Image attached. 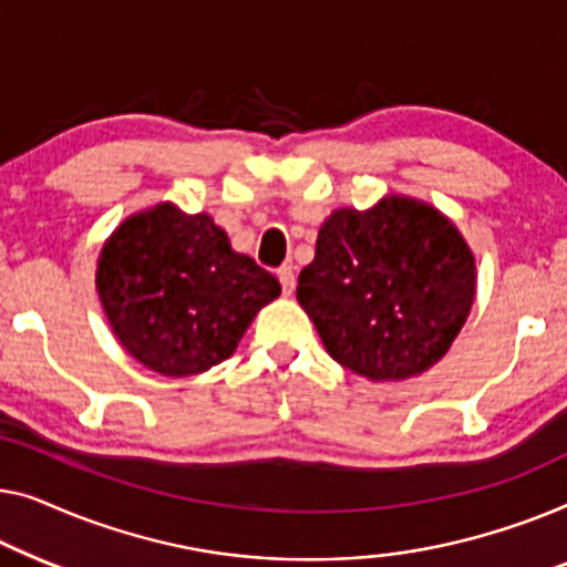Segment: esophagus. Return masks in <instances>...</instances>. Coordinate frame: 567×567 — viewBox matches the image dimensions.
I'll use <instances>...</instances> for the list:
<instances>
[{"instance_id": "obj_1", "label": "esophagus", "mask_w": 567, "mask_h": 567, "mask_svg": "<svg viewBox=\"0 0 567 567\" xmlns=\"http://www.w3.org/2000/svg\"><path fill=\"white\" fill-rule=\"evenodd\" d=\"M277 280H280L285 295H292V290H295V272H292V267H280V269H277Z\"/></svg>"}]
</instances>
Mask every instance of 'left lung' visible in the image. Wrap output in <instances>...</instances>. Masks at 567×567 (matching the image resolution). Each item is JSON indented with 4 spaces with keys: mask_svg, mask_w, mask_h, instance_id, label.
Masks as SVG:
<instances>
[{
    "mask_svg": "<svg viewBox=\"0 0 567 567\" xmlns=\"http://www.w3.org/2000/svg\"><path fill=\"white\" fill-rule=\"evenodd\" d=\"M475 254L434 205L385 195L321 223L298 302L326 352L372 382H401L450 352L475 302Z\"/></svg>",
    "mask_w": 567,
    "mask_h": 567,
    "instance_id": "left-lung-1",
    "label": "left lung"
}]
</instances>
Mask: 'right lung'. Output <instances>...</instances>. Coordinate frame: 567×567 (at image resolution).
<instances>
[{"label": "right lung", "mask_w": 567, "mask_h": 567, "mask_svg": "<svg viewBox=\"0 0 567 567\" xmlns=\"http://www.w3.org/2000/svg\"><path fill=\"white\" fill-rule=\"evenodd\" d=\"M94 285L110 329L135 362L193 378L236 352L282 287L207 213L156 203L102 244Z\"/></svg>", "instance_id": "1"}]
</instances>
